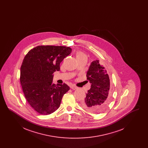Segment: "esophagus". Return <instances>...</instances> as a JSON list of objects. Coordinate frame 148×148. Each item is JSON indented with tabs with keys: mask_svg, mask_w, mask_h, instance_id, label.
<instances>
[{
	"mask_svg": "<svg viewBox=\"0 0 148 148\" xmlns=\"http://www.w3.org/2000/svg\"><path fill=\"white\" fill-rule=\"evenodd\" d=\"M71 89H73V90H75V89H77V87L75 86L74 85H71Z\"/></svg>",
	"mask_w": 148,
	"mask_h": 148,
	"instance_id": "34e87169",
	"label": "esophagus"
}]
</instances>
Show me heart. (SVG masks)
Here are the masks:
<instances>
[{"label": "heart", "instance_id": "1", "mask_svg": "<svg viewBox=\"0 0 148 148\" xmlns=\"http://www.w3.org/2000/svg\"><path fill=\"white\" fill-rule=\"evenodd\" d=\"M76 56H77V59H86V56L83 53L80 52V51H78V52L77 53Z\"/></svg>", "mask_w": 148, "mask_h": 148}]
</instances>
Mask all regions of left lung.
<instances>
[{
    "label": "left lung",
    "instance_id": "obj_1",
    "mask_svg": "<svg viewBox=\"0 0 148 148\" xmlns=\"http://www.w3.org/2000/svg\"><path fill=\"white\" fill-rule=\"evenodd\" d=\"M99 62L98 60L92 62L86 73L91 88L82 102L85 110L95 114L105 110L110 100L109 77L105 68Z\"/></svg>",
    "mask_w": 148,
    "mask_h": 148
}]
</instances>
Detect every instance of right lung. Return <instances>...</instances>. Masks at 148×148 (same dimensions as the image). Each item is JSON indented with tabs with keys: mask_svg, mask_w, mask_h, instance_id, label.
Instances as JSON below:
<instances>
[{
	"mask_svg": "<svg viewBox=\"0 0 148 148\" xmlns=\"http://www.w3.org/2000/svg\"><path fill=\"white\" fill-rule=\"evenodd\" d=\"M64 46L40 45L30 50L21 68L20 81L24 96L36 112L48 115L56 110L70 88L53 83V73L60 71V63L71 53Z\"/></svg>",
	"mask_w": 148,
	"mask_h": 148,
	"instance_id": "1",
	"label": "right lung"
}]
</instances>
